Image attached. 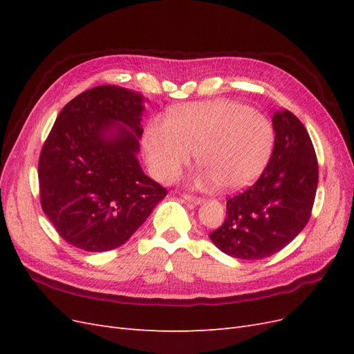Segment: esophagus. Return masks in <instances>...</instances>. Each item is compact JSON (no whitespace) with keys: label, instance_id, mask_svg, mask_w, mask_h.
I'll list each match as a JSON object with an SVG mask.
<instances>
[{"label":"esophagus","instance_id":"1","mask_svg":"<svg viewBox=\"0 0 354 354\" xmlns=\"http://www.w3.org/2000/svg\"><path fill=\"white\" fill-rule=\"evenodd\" d=\"M183 198L187 201V202H192L195 203V205H199V203H202V199L199 196H195V195H189V194H183Z\"/></svg>","mask_w":354,"mask_h":354}]
</instances>
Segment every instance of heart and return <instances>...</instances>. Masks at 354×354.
Wrapping results in <instances>:
<instances>
[{
  "instance_id": "heart-1",
  "label": "heart",
  "mask_w": 354,
  "mask_h": 354,
  "mask_svg": "<svg viewBox=\"0 0 354 354\" xmlns=\"http://www.w3.org/2000/svg\"><path fill=\"white\" fill-rule=\"evenodd\" d=\"M273 145V127L264 115L226 99L180 106L169 118L149 121L143 134L147 164L158 180H177L196 152L198 186L224 190L251 185L269 162Z\"/></svg>"
}]
</instances>
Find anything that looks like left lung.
<instances>
[{"instance_id":"1","label":"left lung","mask_w":354,"mask_h":354,"mask_svg":"<svg viewBox=\"0 0 354 354\" xmlns=\"http://www.w3.org/2000/svg\"><path fill=\"white\" fill-rule=\"evenodd\" d=\"M274 147L260 178L227 199L226 220L209 238L234 259L260 260L283 250L312 216L319 167L306 127L286 109L273 115Z\"/></svg>"}]
</instances>
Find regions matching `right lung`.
Segmentation results:
<instances>
[{"label": "right lung", "instance_id": "right-lung-1", "mask_svg": "<svg viewBox=\"0 0 354 354\" xmlns=\"http://www.w3.org/2000/svg\"><path fill=\"white\" fill-rule=\"evenodd\" d=\"M143 111L142 94L99 85L60 111L42 146V211L60 238L80 250L121 246L167 196L137 159Z\"/></svg>", "mask_w": 354, "mask_h": 354}]
</instances>
